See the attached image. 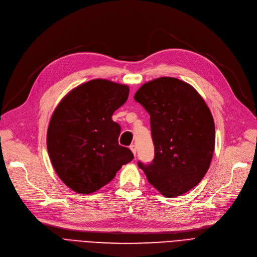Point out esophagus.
<instances>
[{
	"label": "esophagus",
	"mask_w": 257,
	"mask_h": 257,
	"mask_svg": "<svg viewBox=\"0 0 257 257\" xmlns=\"http://www.w3.org/2000/svg\"><path fill=\"white\" fill-rule=\"evenodd\" d=\"M130 150L132 151V153L134 154V156L137 155V147H136V146H134V145H131V146H130Z\"/></svg>",
	"instance_id": "obj_1"
}]
</instances>
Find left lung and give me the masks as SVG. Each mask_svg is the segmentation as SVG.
<instances>
[{"label":"left lung","mask_w":257,"mask_h":257,"mask_svg":"<svg viewBox=\"0 0 257 257\" xmlns=\"http://www.w3.org/2000/svg\"><path fill=\"white\" fill-rule=\"evenodd\" d=\"M150 114L155 148L151 164L139 161L147 179L166 197L195 187L209 168L214 150L213 118L197 90L183 81L161 77L134 94Z\"/></svg>","instance_id":"8db88e82"}]
</instances>
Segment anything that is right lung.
I'll list each match as a JSON object with an SVG mask.
<instances>
[{"label": "right lung", "mask_w": 257, "mask_h": 257, "mask_svg": "<svg viewBox=\"0 0 257 257\" xmlns=\"http://www.w3.org/2000/svg\"><path fill=\"white\" fill-rule=\"evenodd\" d=\"M128 96L127 85L94 79L66 94L54 111L49 156L59 178L76 193L98 191L133 159L130 149L118 145L120 126L112 120Z\"/></svg>", "instance_id": "1"}]
</instances>
